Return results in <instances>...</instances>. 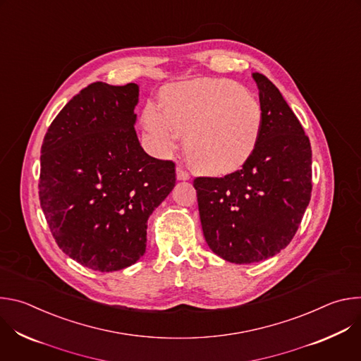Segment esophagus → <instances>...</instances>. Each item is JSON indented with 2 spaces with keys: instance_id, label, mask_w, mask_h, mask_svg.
<instances>
[{
  "instance_id": "esophagus-1",
  "label": "esophagus",
  "mask_w": 361,
  "mask_h": 361,
  "mask_svg": "<svg viewBox=\"0 0 361 361\" xmlns=\"http://www.w3.org/2000/svg\"><path fill=\"white\" fill-rule=\"evenodd\" d=\"M176 173H177V180H190V174L181 166L177 167Z\"/></svg>"
}]
</instances>
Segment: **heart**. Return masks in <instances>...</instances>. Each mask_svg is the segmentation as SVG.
I'll return each instance as SVG.
<instances>
[{
    "mask_svg": "<svg viewBox=\"0 0 361 361\" xmlns=\"http://www.w3.org/2000/svg\"><path fill=\"white\" fill-rule=\"evenodd\" d=\"M144 126L161 152L187 135L185 151L201 171L231 173L259 144L263 110L259 99L230 80L201 78L169 88L163 110L149 104Z\"/></svg>",
    "mask_w": 361,
    "mask_h": 361,
    "instance_id": "heart-1",
    "label": "heart"
}]
</instances>
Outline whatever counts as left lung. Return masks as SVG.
Here are the masks:
<instances>
[{
    "label": "left lung",
    "mask_w": 361,
    "mask_h": 361,
    "mask_svg": "<svg viewBox=\"0 0 361 361\" xmlns=\"http://www.w3.org/2000/svg\"><path fill=\"white\" fill-rule=\"evenodd\" d=\"M263 110L259 144L251 157L224 177H195L204 238L221 259L257 263L293 240L312 197L310 140L263 74L254 73Z\"/></svg>",
    "instance_id": "obj_1"
}]
</instances>
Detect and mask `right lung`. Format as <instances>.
Wrapping results in <instances>:
<instances>
[{
    "instance_id": "1",
    "label": "right lung",
    "mask_w": 361,
    "mask_h": 361,
    "mask_svg": "<svg viewBox=\"0 0 361 361\" xmlns=\"http://www.w3.org/2000/svg\"><path fill=\"white\" fill-rule=\"evenodd\" d=\"M138 85L92 82L48 127L39 204L59 247L95 271L126 269L145 252L147 220L176 185V164L154 159L134 130Z\"/></svg>"
}]
</instances>
